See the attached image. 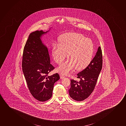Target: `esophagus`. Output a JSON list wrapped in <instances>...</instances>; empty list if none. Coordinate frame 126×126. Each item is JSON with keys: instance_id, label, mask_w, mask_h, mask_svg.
<instances>
[{"instance_id": "obj_1", "label": "esophagus", "mask_w": 126, "mask_h": 126, "mask_svg": "<svg viewBox=\"0 0 126 126\" xmlns=\"http://www.w3.org/2000/svg\"><path fill=\"white\" fill-rule=\"evenodd\" d=\"M60 76L61 79H64V78L65 77L64 75H62V74H61V75H60Z\"/></svg>"}]
</instances>
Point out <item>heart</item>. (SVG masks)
<instances>
[{"label":"heart","instance_id":"obj_1","mask_svg":"<svg viewBox=\"0 0 126 126\" xmlns=\"http://www.w3.org/2000/svg\"><path fill=\"white\" fill-rule=\"evenodd\" d=\"M94 52V45L91 39L80 33L70 32L62 35L58 44L53 45L51 55L55 62L60 64L68 56L69 59L62 63L58 71L67 75L76 67L81 70L91 62Z\"/></svg>","mask_w":126,"mask_h":126}]
</instances>
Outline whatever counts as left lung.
Here are the masks:
<instances>
[{
  "label": "left lung",
  "mask_w": 126,
  "mask_h": 126,
  "mask_svg": "<svg viewBox=\"0 0 126 126\" xmlns=\"http://www.w3.org/2000/svg\"><path fill=\"white\" fill-rule=\"evenodd\" d=\"M103 63L102 50L99 47L97 53L89 65L77 74L79 81L71 79L70 96L77 101H82L91 95L95 88Z\"/></svg>",
  "instance_id": "1"
}]
</instances>
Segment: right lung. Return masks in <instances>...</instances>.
Listing matches in <instances>:
<instances>
[{"mask_svg": "<svg viewBox=\"0 0 126 126\" xmlns=\"http://www.w3.org/2000/svg\"><path fill=\"white\" fill-rule=\"evenodd\" d=\"M47 32L37 30L29 35L22 59V71L29 91L34 98L42 102L52 97L54 84L60 79L58 73L49 75L55 67L50 64L47 48L40 39Z\"/></svg>", "mask_w": 126, "mask_h": 126, "instance_id": "obj_1", "label": "right lung"}]
</instances>
